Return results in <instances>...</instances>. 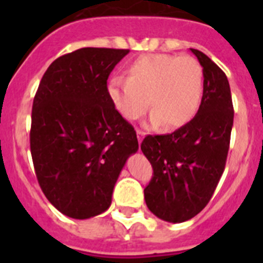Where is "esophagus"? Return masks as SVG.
I'll return each instance as SVG.
<instances>
[{
	"mask_svg": "<svg viewBox=\"0 0 263 263\" xmlns=\"http://www.w3.org/2000/svg\"><path fill=\"white\" fill-rule=\"evenodd\" d=\"M137 138H138V142L139 145H141V142H142V139L145 138V133H143L142 130H137Z\"/></svg>",
	"mask_w": 263,
	"mask_h": 263,
	"instance_id": "1",
	"label": "esophagus"
}]
</instances>
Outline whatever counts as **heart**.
I'll use <instances>...</instances> for the list:
<instances>
[{
  "mask_svg": "<svg viewBox=\"0 0 263 263\" xmlns=\"http://www.w3.org/2000/svg\"><path fill=\"white\" fill-rule=\"evenodd\" d=\"M200 63L188 55L147 53L127 67V76L109 81L108 93L115 108L127 120L152 110L150 122L173 130L196 116L203 99Z\"/></svg>",
  "mask_w": 263,
  "mask_h": 263,
  "instance_id": "obj_1",
  "label": "heart"
}]
</instances>
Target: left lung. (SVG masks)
I'll list each match as a JSON object with an SVG mask.
<instances>
[{"instance_id": "left-lung-1", "label": "left lung", "mask_w": 263, "mask_h": 263, "mask_svg": "<svg viewBox=\"0 0 263 263\" xmlns=\"http://www.w3.org/2000/svg\"><path fill=\"white\" fill-rule=\"evenodd\" d=\"M191 51L203 67L199 111L174 133L147 136L141 145L154 171L145 188L146 205L157 217L174 224L195 217L211 200L224 173L233 126L227 75L205 53Z\"/></svg>"}]
</instances>
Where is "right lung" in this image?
I'll list each match as a JSON object with an SVG mask.
<instances>
[{"instance_id": "right-lung-1", "label": "right lung", "mask_w": 263, "mask_h": 263, "mask_svg": "<svg viewBox=\"0 0 263 263\" xmlns=\"http://www.w3.org/2000/svg\"><path fill=\"white\" fill-rule=\"evenodd\" d=\"M129 50L85 47L51 63L31 113L30 148L38 183L51 204L78 220L110 206L136 130L108 93L110 72Z\"/></svg>"}]
</instances>
